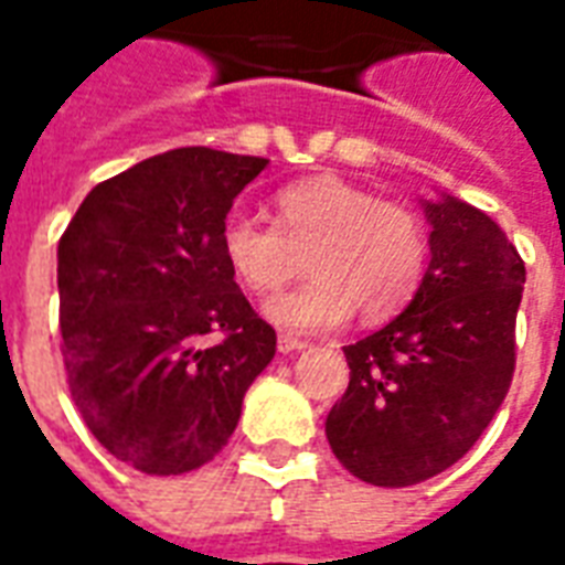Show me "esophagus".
<instances>
[{
    "label": "esophagus",
    "instance_id": "esophagus-1",
    "mask_svg": "<svg viewBox=\"0 0 565 565\" xmlns=\"http://www.w3.org/2000/svg\"><path fill=\"white\" fill-rule=\"evenodd\" d=\"M277 348H279V354H295V351H303V348H307V342L298 337H288V333H279Z\"/></svg>",
    "mask_w": 565,
    "mask_h": 565
}]
</instances>
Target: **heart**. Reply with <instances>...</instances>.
I'll return each mask as SVG.
<instances>
[{
  "label": "heart",
  "mask_w": 565,
  "mask_h": 565,
  "mask_svg": "<svg viewBox=\"0 0 565 565\" xmlns=\"http://www.w3.org/2000/svg\"><path fill=\"white\" fill-rule=\"evenodd\" d=\"M277 223L228 214L220 247L228 270L253 295H270L300 270L312 277L265 303L291 333H324L360 312L384 321L405 307L426 274V228L411 207L379 202L337 175L295 181L274 196Z\"/></svg>",
  "instance_id": "heart-1"
}]
</instances>
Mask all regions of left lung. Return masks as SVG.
<instances>
[{"label": "left lung", "mask_w": 565, "mask_h": 565, "mask_svg": "<svg viewBox=\"0 0 565 565\" xmlns=\"http://www.w3.org/2000/svg\"><path fill=\"white\" fill-rule=\"evenodd\" d=\"M423 282L390 324L345 348V396L324 431L342 468L384 489L444 473L486 431L515 369L524 262L465 199H419Z\"/></svg>", "instance_id": "left-lung-1"}]
</instances>
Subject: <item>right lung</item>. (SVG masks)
<instances>
[{
  "label": "right lung",
  "instance_id": "obj_1",
  "mask_svg": "<svg viewBox=\"0 0 565 565\" xmlns=\"http://www.w3.org/2000/svg\"><path fill=\"white\" fill-rule=\"evenodd\" d=\"M262 169L265 157L214 148L148 157L97 184L58 241L76 411L109 456L151 477L214 459L277 351L220 247L232 202Z\"/></svg>",
  "mask_w": 565,
  "mask_h": 565
}]
</instances>
